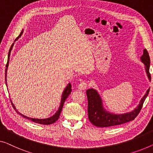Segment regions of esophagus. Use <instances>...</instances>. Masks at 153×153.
Here are the masks:
<instances>
[{
	"label": "esophagus",
	"instance_id": "obj_1",
	"mask_svg": "<svg viewBox=\"0 0 153 153\" xmlns=\"http://www.w3.org/2000/svg\"><path fill=\"white\" fill-rule=\"evenodd\" d=\"M88 86V84L87 82L86 81H82L78 85V88L79 90H85L86 88H87Z\"/></svg>",
	"mask_w": 153,
	"mask_h": 153
}]
</instances>
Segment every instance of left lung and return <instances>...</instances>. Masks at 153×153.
Wrapping results in <instances>:
<instances>
[{
  "label": "left lung",
  "instance_id": "1",
  "mask_svg": "<svg viewBox=\"0 0 153 153\" xmlns=\"http://www.w3.org/2000/svg\"><path fill=\"white\" fill-rule=\"evenodd\" d=\"M141 60L146 66V70L149 79H151V76L149 72L150 69V57L146 49L143 50ZM150 89L147 91L144 96L140 101V103L137 108L131 113L122 115H115L106 111L102 107V100L97 91L91 88L86 91V95L88 99V120L93 125L97 127H108L117 126L133 120L140 113L142 109L143 102L149 95Z\"/></svg>",
  "mask_w": 153,
  "mask_h": 153
}]
</instances>
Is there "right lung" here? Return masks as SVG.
Returning a JSON list of instances; mask_svg holds the SVG:
<instances>
[{
  "label": "right lung",
  "mask_w": 153,
  "mask_h": 153,
  "mask_svg": "<svg viewBox=\"0 0 153 153\" xmlns=\"http://www.w3.org/2000/svg\"><path fill=\"white\" fill-rule=\"evenodd\" d=\"M22 33V31L20 32V35L18 36L16 39H18V38L20 37V36H21V34ZM12 47H13V45H11V46L10 47V51H9V54H8V60H7V62L6 64V69H5V84H6V74H7V68L8 67V62H9V58H10V51L11 49H12ZM71 84H69V85H68L67 86V88H65V91L63 92V94H62V100H61V103H60V108H59L58 111H57V112L56 113V114H55L54 115L52 116V117H49V118H47V119H42V120H39V119H33V118H31V117H27V116H25L22 115V114L20 113L16 109L14 105H13L12 102H11V104H12V106L13 107V108L15 109V111H16L17 113L19 114V115H20L21 116H22V117L26 118V119L29 120H31L32 121V122H36V123H38V124H44V125H49V124H53L54 122H56L57 120H58L59 119V117H60V115L61 113V111H62V107H63V105H64V103H65V100L67 98L68 96H69V94L71 93Z\"/></svg>",
  "instance_id": "right-lung-1"
}]
</instances>
